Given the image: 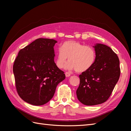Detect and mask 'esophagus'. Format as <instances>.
I'll list each match as a JSON object with an SVG mask.
<instances>
[{"label": "esophagus", "mask_w": 131, "mask_h": 131, "mask_svg": "<svg viewBox=\"0 0 131 131\" xmlns=\"http://www.w3.org/2000/svg\"><path fill=\"white\" fill-rule=\"evenodd\" d=\"M65 74H66V77H69L70 76V74L69 73H68V72H66Z\"/></svg>", "instance_id": "34e87169"}]
</instances>
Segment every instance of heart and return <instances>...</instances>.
I'll list each match as a JSON object with an SVG mask.
<instances>
[{"instance_id":"1","label":"heart","mask_w":131,"mask_h":131,"mask_svg":"<svg viewBox=\"0 0 131 131\" xmlns=\"http://www.w3.org/2000/svg\"><path fill=\"white\" fill-rule=\"evenodd\" d=\"M96 57V51L93 47L78 41H68L63 43L59 49L55 63L59 69H62L68 58L69 62L67 66V69L83 73L93 66Z\"/></svg>"}]
</instances>
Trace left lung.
<instances>
[{
  "instance_id": "obj_1",
  "label": "left lung",
  "mask_w": 131,
  "mask_h": 131,
  "mask_svg": "<svg viewBox=\"0 0 131 131\" xmlns=\"http://www.w3.org/2000/svg\"><path fill=\"white\" fill-rule=\"evenodd\" d=\"M96 60L91 68L79 75L78 100L86 105H95L108 100L120 75V61L110 47L102 43L94 46Z\"/></svg>"
}]
</instances>
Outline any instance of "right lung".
I'll list each match as a JSON object with an SVG mask.
<instances>
[{
  "label": "right lung",
  "instance_id": "1",
  "mask_svg": "<svg viewBox=\"0 0 131 131\" xmlns=\"http://www.w3.org/2000/svg\"><path fill=\"white\" fill-rule=\"evenodd\" d=\"M54 39L39 38L19 50L13 65L19 96L34 105L51 100L56 87L66 78L54 61Z\"/></svg>",
  "mask_w": 131,
  "mask_h": 131
}]
</instances>
